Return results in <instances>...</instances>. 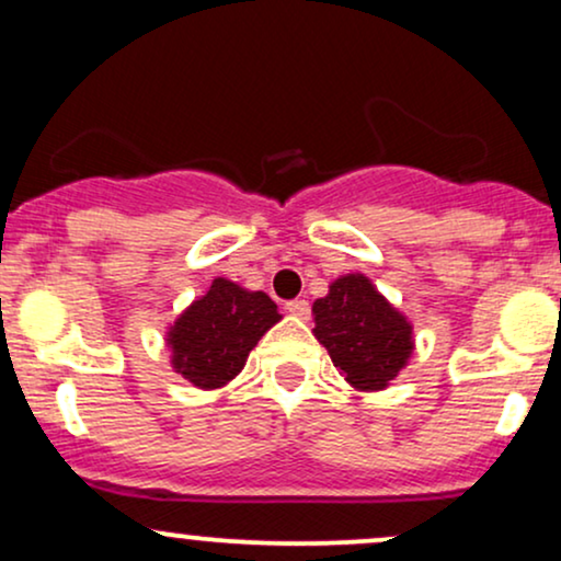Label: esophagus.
I'll return each mask as SVG.
<instances>
[{
	"label": "esophagus",
	"instance_id": "1",
	"mask_svg": "<svg viewBox=\"0 0 561 561\" xmlns=\"http://www.w3.org/2000/svg\"><path fill=\"white\" fill-rule=\"evenodd\" d=\"M287 311L293 313V317H298V319H308V317H311V306H308V300H302V298L289 300V302H287Z\"/></svg>",
	"mask_w": 561,
	"mask_h": 561
}]
</instances>
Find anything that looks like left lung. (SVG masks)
<instances>
[{
	"instance_id": "obj_1",
	"label": "left lung",
	"mask_w": 561,
	"mask_h": 561,
	"mask_svg": "<svg viewBox=\"0 0 561 561\" xmlns=\"http://www.w3.org/2000/svg\"><path fill=\"white\" fill-rule=\"evenodd\" d=\"M313 334L345 382L356 390H385L414 351V327L369 276L345 274L313 302Z\"/></svg>"
}]
</instances>
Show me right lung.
<instances>
[{
  "mask_svg": "<svg viewBox=\"0 0 561 561\" xmlns=\"http://www.w3.org/2000/svg\"><path fill=\"white\" fill-rule=\"evenodd\" d=\"M276 302L218 276L165 332L171 366L199 390H216L242 371L250 351L279 321Z\"/></svg>",
  "mask_w": 561,
  "mask_h": 561,
  "instance_id": "obj_1",
  "label": "right lung"
}]
</instances>
